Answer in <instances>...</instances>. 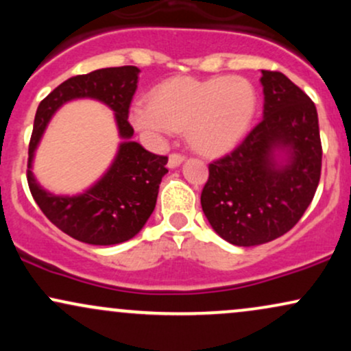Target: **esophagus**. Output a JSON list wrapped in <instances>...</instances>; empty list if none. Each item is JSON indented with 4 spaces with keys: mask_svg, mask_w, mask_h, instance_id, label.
I'll use <instances>...</instances> for the list:
<instances>
[{
    "mask_svg": "<svg viewBox=\"0 0 351 351\" xmlns=\"http://www.w3.org/2000/svg\"><path fill=\"white\" fill-rule=\"evenodd\" d=\"M183 160H184V155H181V153H171L170 158H168V167L170 168L180 167V165L183 163Z\"/></svg>",
    "mask_w": 351,
    "mask_h": 351,
    "instance_id": "34e87169",
    "label": "esophagus"
}]
</instances>
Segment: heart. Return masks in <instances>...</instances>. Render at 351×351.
Here are the masks:
<instances>
[{
  "label": "heart",
  "mask_w": 351,
  "mask_h": 351,
  "mask_svg": "<svg viewBox=\"0 0 351 351\" xmlns=\"http://www.w3.org/2000/svg\"><path fill=\"white\" fill-rule=\"evenodd\" d=\"M256 110V87L239 75L175 77L160 84L150 100L135 104L132 122L156 142L186 128L196 150L219 155L244 138Z\"/></svg>",
  "instance_id": "1"
}]
</instances>
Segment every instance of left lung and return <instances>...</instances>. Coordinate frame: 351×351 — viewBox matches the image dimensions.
Returning <instances> with one entry per match:
<instances>
[{
	"label": "left lung",
	"mask_w": 351,
	"mask_h": 351,
	"mask_svg": "<svg viewBox=\"0 0 351 351\" xmlns=\"http://www.w3.org/2000/svg\"><path fill=\"white\" fill-rule=\"evenodd\" d=\"M264 119L228 155L209 163L201 206L234 245L284 236L312 203L322 171L315 104L282 72L263 71ZM276 151L288 160L276 162Z\"/></svg>",
	"instance_id": "1"
}]
</instances>
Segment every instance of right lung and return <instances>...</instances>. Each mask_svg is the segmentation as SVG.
<instances>
[{"label": "right lung", "instance_id": "add662e5", "mask_svg": "<svg viewBox=\"0 0 351 351\" xmlns=\"http://www.w3.org/2000/svg\"><path fill=\"white\" fill-rule=\"evenodd\" d=\"M140 69L135 66L107 67L67 79L41 100L27 158V184L47 219L67 236L94 245L120 244L138 234L155 209L156 196L167 170L168 156L155 155L132 142L134 127L128 122ZM95 98L116 112L121 144L114 163L97 184L82 195L58 197L38 186L32 172L34 150L53 112L74 98Z\"/></svg>", "mask_w": 351, "mask_h": 351}]
</instances>
